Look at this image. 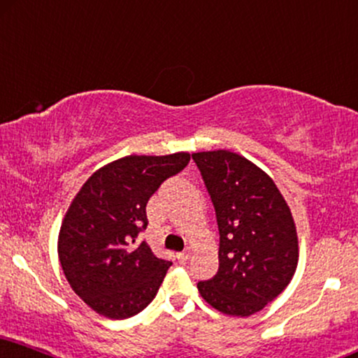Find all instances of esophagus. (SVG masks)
Instances as JSON below:
<instances>
[{
    "instance_id": "obj_1",
    "label": "esophagus",
    "mask_w": 358,
    "mask_h": 358,
    "mask_svg": "<svg viewBox=\"0 0 358 358\" xmlns=\"http://www.w3.org/2000/svg\"><path fill=\"white\" fill-rule=\"evenodd\" d=\"M189 257H190V252H189V250H184V252L178 253V259H179L180 263H185V262H187Z\"/></svg>"
}]
</instances>
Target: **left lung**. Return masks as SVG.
I'll return each mask as SVG.
<instances>
[{"label":"left lung","mask_w":358,"mask_h":358,"mask_svg":"<svg viewBox=\"0 0 358 358\" xmlns=\"http://www.w3.org/2000/svg\"><path fill=\"white\" fill-rule=\"evenodd\" d=\"M219 225V271L199 281L202 298L247 317L289 285L298 266V235L285 197L268 174L225 150L194 152Z\"/></svg>","instance_id":"8db88e82"}]
</instances>
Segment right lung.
I'll return each instance as SVG.
<instances>
[{"label": "right lung", "instance_id": "1", "mask_svg": "<svg viewBox=\"0 0 358 358\" xmlns=\"http://www.w3.org/2000/svg\"><path fill=\"white\" fill-rule=\"evenodd\" d=\"M187 152L127 156L96 171L73 199L59 234V259L83 303L110 319H128L155 299L173 263L138 235L146 203L189 164Z\"/></svg>", "mask_w": 358, "mask_h": 358}]
</instances>
